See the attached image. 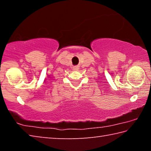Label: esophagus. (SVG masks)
<instances>
[{
	"instance_id": "esophagus-1",
	"label": "esophagus",
	"mask_w": 151,
	"mask_h": 151,
	"mask_svg": "<svg viewBox=\"0 0 151 151\" xmlns=\"http://www.w3.org/2000/svg\"><path fill=\"white\" fill-rule=\"evenodd\" d=\"M78 67H77V66H75V67L73 68V69L75 70H78Z\"/></svg>"
}]
</instances>
